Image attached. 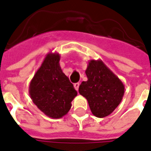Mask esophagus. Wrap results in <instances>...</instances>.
Wrapping results in <instances>:
<instances>
[{"label":"esophagus","mask_w":151,"mask_h":151,"mask_svg":"<svg viewBox=\"0 0 151 151\" xmlns=\"http://www.w3.org/2000/svg\"><path fill=\"white\" fill-rule=\"evenodd\" d=\"M79 86H80V84H79V82H77V83H75L74 85H73V86H74V88H75V89L77 91L78 90V88H79Z\"/></svg>","instance_id":"1"}]
</instances>
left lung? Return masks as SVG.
<instances>
[{"label":"left lung","instance_id":"8db88e82","mask_svg":"<svg viewBox=\"0 0 151 151\" xmlns=\"http://www.w3.org/2000/svg\"><path fill=\"white\" fill-rule=\"evenodd\" d=\"M86 74L88 80L81 82L79 93L88 101L91 111L95 116H108L121 102L124 85L100 59L88 62Z\"/></svg>","mask_w":151,"mask_h":151}]
</instances>
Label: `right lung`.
Returning <instances> with one entry per match:
<instances>
[{
    "instance_id": "obj_1",
    "label": "right lung",
    "mask_w": 151,
    "mask_h": 151,
    "mask_svg": "<svg viewBox=\"0 0 151 151\" xmlns=\"http://www.w3.org/2000/svg\"><path fill=\"white\" fill-rule=\"evenodd\" d=\"M60 55L48 53L31 81L29 94L40 111L52 119L68 113L71 102L78 95L59 65Z\"/></svg>"
}]
</instances>
